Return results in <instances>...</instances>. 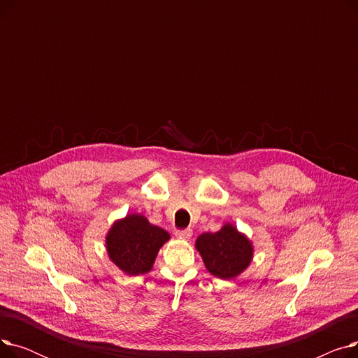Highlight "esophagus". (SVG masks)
<instances>
[{
	"mask_svg": "<svg viewBox=\"0 0 358 358\" xmlns=\"http://www.w3.org/2000/svg\"><path fill=\"white\" fill-rule=\"evenodd\" d=\"M176 236L180 239H190L193 236V231L192 229H184V231H177Z\"/></svg>",
	"mask_w": 358,
	"mask_h": 358,
	"instance_id": "esophagus-1",
	"label": "esophagus"
}]
</instances>
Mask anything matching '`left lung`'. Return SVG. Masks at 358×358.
I'll use <instances>...</instances> for the list:
<instances>
[{
    "label": "left lung",
    "instance_id": "1",
    "mask_svg": "<svg viewBox=\"0 0 358 358\" xmlns=\"http://www.w3.org/2000/svg\"><path fill=\"white\" fill-rule=\"evenodd\" d=\"M196 250L208 271L222 280H232L242 274L254 258L252 241L229 222L217 232H206L197 236Z\"/></svg>",
    "mask_w": 358,
    "mask_h": 358
}]
</instances>
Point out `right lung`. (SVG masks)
I'll return each mask as SVG.
<instances>
[{
    "label": "right lung",
    "mask_w": 358,
    "mask_h": 358,
    "mask_svg": "<svg viewBox=\"0 0 358 358\" xmlns=\"http://www.w3.org/2000/svg\"><path fill=\"white\" fill-rule=\"evenodd\" d=\"M169 234L150 223L141 213H127L113 222L106 235V251L110 261L127 275L146 274Z\"/></svg>",
    "instance_id": "1"
}]
</instances>
